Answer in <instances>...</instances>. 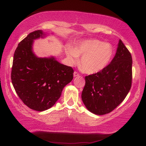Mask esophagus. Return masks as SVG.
I'll list each match as a JSON object with an SVG mask.
<instances>
[{
	"label": "esophagus",
	"mask_w": 146,
	"mask_h": 146,
	"mask_svg": "<svg viewBox=\"0 0 146 146\" xmlns=\"http://www.w3.org/2000/svg\"><path fill=\"white\" fill-rule=\"evenodd\" d=\"M73 75H74V76H79L80 75H79V73L78 72H76V71H75V72H74V73H73Z\"/></svg>",
	"instance_id": "34e87169"
}]
</instances>
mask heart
<instances>
[{"instance_id":"obj_1","label":"heart","mask_w":146,"mask_h":146,"mask_svg":"<svg viewBox=\"0 0 146 146\" xmlns=\"http://www.w3.org/2000/svg\"><path fill=\"white\" fill-rule=\"evenodd\" d=\"M66 54L71 64H75L82 56L80 65L89 74L100 72L107 67L114 55V48L109 42L93 39L78 42L75 48L68 47Z\"/></svg>"}]
</instances>
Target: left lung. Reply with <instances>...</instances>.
I'll return each instance as SVG.
<instances>
[{
  "instance_id": "8db88e82",
  "label": "left lung",
  "mask_w": 146,
  "mask_h": 146,
  "mask_svg": "<svg viewBox=\"0 0 146 146\" xmlns=\"http://www.w3.org/2000/svg\"><path fill=\"white\" fill-rule=\"evenodd\" d=\"M132 56L120 40L114 58L100 72L85 76L82 99L94 114L111 112L125 99L131 87Z\"/></svg>"
}]
</instances>
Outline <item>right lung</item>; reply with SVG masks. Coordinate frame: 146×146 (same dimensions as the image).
<instances>
[{
    "instance_id": "1",
    "label": "right lung",
    "mask_w": 146,
    "mask_h": 146,
    "mask_svg": "<svg viewBox=\"0 0 146 146\" xmlns=\"http://www.w3.org/2000/svg\"><path fill=\"white\" fill-rule=\"evenodd\" d=\"M44 36L42 30L29 33L20 42L14 53L11 78L15 90L24 104L42 111L55 104L63 88L73 78V69L54 57L38 58L32 51L35 39Z\"/></svg>"
}]
</instances>
